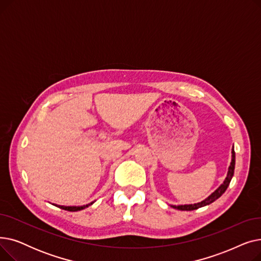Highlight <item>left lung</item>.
I'll list each match as a JSON object with an SVG mask.
<instances>
[{"instance_id": "8db88e82", "label": "left lung", "mask_w": 261, "mask_h": 261, "mask_svg": "<svg viewBox=\"0 0 261 261\" xmlns=\"http://www.w3.org/2000/svg\"><path fill=\"white\" fill-rule=\"evenodd\" d=\"M234 170H235V151H234V146H232L231 149V162L230 165L228 167V171H227V175L225 177V180L223 181V183L219 186L214 193L208 196L206 199L199 202V203H195V204H186V205H171V207L175 208V210H180V211H194V210H198L200 207L206 206V205H210L211 203H213L214 201H216L217 199L220 198L224 193L226 188L228 187L230 180L232 175H234Z\"/></svg>"}]
</instances>
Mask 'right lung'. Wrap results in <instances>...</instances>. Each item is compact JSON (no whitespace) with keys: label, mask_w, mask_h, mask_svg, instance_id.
<instances>
[{"label":"right lung","mask_w":261,"mask_h":261,"mask_svg":"<svg viewBox=\"0 0 261 261\" xmlns=\"http://www.w3.org/2000/svg\"><path fill=\"white\" fill-rule=\"evenodd\" d=\"M94 202L92 203H89L87 205H82V206H63V205H56V206H58L59 208L61 210H64V211H68V212H78V211H81V210H85L86 207H89L90 205H92Z\"/></svg>","instance_id":"1"}]
</instances>
